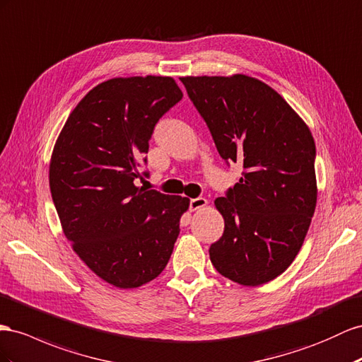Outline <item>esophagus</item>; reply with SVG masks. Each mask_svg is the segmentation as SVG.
<instances>
[{
  "mask_svg": "<svg viewBox=\"0 0 362 362\" xmlns=\"http://www.w3.org/2000/svg\"><path fill=\"white\" fill-rule=\"evenodd\" d=\"M209 201L205 198H194V199H190V210L192 211H197V210H201L204 207H207Z\"/></svg>",
  "mask_w": 362,
  "mask_h": 362,
  "instance_id": "obj_1",
  "label": "esophagus"
}]
</instances>
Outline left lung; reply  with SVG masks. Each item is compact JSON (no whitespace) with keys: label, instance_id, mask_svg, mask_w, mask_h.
I'll return each instance as SVG.
<instances>
[{"label":"left lung","instance_id":"1","mask_svg":"<svg viewBox=\"0 0 362 362\" xmlns=\"http://www.w3.org/2000/svg\"><path fill=\"white\" fill-rule=\"evenodd\" d=\"M221 157L243 165L214 201L226 228L211 243L219 274L243 286L280 276L298 254L317 205L315 141L308 124L267 83L247 74L181 77Z\"/></svg>","mask_w":362,"mask_h":362}]
</instances>
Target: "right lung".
Wrapping results in <instances>:
<instances>
[{
    "label": "right lung",
    "mask_w": 362,
    "mask_h": 362,
    "mask_svg": "<svg viewBox=\"0 0 362 362\" xmlns=\"http://www.w3.org/2000/svg\"><path fill=\"white\" fill-rule=\"evenodd\" d=\"M181 99L169 76L114 77L77 103L54 143L48 180L62 231L115 288L161 274L189 210V198L135 185L155 124Z\"/></svg>",
    "instance_id": "obj_1"
}]
</instances>
